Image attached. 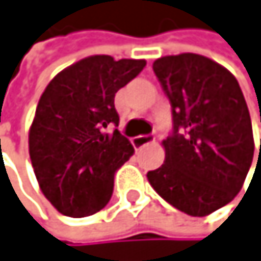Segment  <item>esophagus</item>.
<instances>
[{"instance_id":"1","label":"esophagus","mask_w":261,"mask_h":261,"mask_svg":"<svg viewBox=\"0 0 261 261\" xmlns=\"http://www.w3.org/2000/svg\"><path fill=\"white\" fill-rule=\"evenodd\" d=\"M153 141H155V138H153V136H148V135L136 136V138L132 139V142H133V145H135L136 148H141V147H144V145H147V144H150V142H153Z\"/></svg>"}]
</instances>
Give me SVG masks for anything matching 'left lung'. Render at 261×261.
Instances as JSON below:
<instances>
[{
	"instance_id": "left-lung-1",
	"label": "left lung",
	"mask_w": 261,
	"mask_h": 261,
	"mask_svg": "<svg viewBox=\"0 0 261 261\" xmlns=\"http://www.w3.org/2000/svg\"><path fill=\"white\" fill-rule=\"evenodd\" d=\"M153 72L170 103L172 132L163 142L164 164L147 178L180 212L206 216L233 200L254 160L244 95L227 68L200 55L160 58Z\"/></svg>"
}]
</instances>
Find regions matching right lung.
<instances>
[{
    "label": "right lung",
    "instance_id": "right-lung-1",
    "mask_svg": "<svg viewBox=\"0 0 261 261\" xmlns=\"http://www.w3.org/2000/svg\"><path fill=\"white\" fill-rule=\"evenodd\" d=\"M144 67V59L91 56L46 86L29 129V156L42 193L59 213L91 216L111 199L116 172L135 153L117 129L114 97Z\"/></svg>",
    "mask_w": 261,
    "mask_h": 261
}]
</instances>
